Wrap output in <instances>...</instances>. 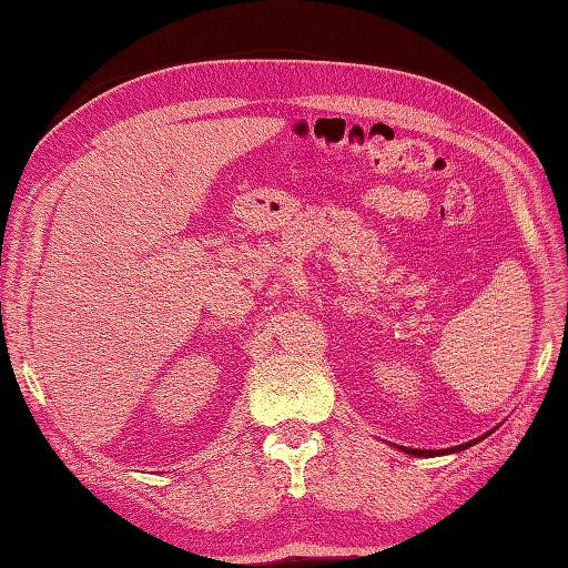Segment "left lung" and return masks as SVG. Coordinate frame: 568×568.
<instances>
[{"label":"left lung","mask_w":568,"mask_h":568,"mask_svg":"<svg viewBox=\"0 0 568 568\" xmlns=\"http://www.w3.org/2000/svg\"><path fill=\"white\" fill-rule=\"evenodd\" d=\"M490 434V432H488ZM484 437H478V439H474V442H466V444H458V446H452V449H444V452H427V449H407V446H400V449L405 452V454H413V456H442V454H456V452H464V449H468V446H474L476 442H480Z\"/></svg>","instance_id":"1"}]
</instances>
